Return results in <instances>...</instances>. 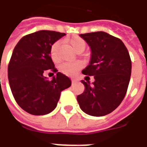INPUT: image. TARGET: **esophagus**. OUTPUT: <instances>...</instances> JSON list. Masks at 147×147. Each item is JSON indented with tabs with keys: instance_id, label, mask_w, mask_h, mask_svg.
Here are the masks:
<instances>
[{
	"instance_id": "esophagus-1",
	"label": "esophagus",
	"mask_w": 147,
	"mask_h": 147,
	"mask_svg": "<svg viewBox=\"0 0 147 147\" xmlns=\"http://www.w3.org/2000/svg\"><path fill=\"white\" fill-rule=\"evenodd\" d=\"M78 82V79H75V78H72V79H71V82H72V83H76V82Z\"/></svg>"
}]
</instances>
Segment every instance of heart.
Here are the masks:
<instances>
[{"mask_svg": "<svg viewBox=\"0 0 147 147\" xmlns=\"http://www.w3.org/2000/svg\"><path fill=\"white\" fill-rule=\"evenodd\" d=\"M68 43L71 47V48L73 49L76 52L78 51H83L86 47V43L82 39H81L79 36H73L70 40H68ZM58 43H55L52 45L51 48V55L52 58L55 60L57 58V51L58 48ZM80 68V65L78 63H70L66 62L64 63L61 66V71L63 73L68 75V76H72L74 74L77 72V71L79 70Z\"/></svg>", "mask_w": 147, "mask_h": 147, "instance_id": "1", "label": "heart"}]
</instances>
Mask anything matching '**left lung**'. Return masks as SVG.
<instances>
[{
  "instance_id": "obj_1",
  "label": "left lung",
  "mask_w": 147,
  "mask_h": 147,
  "mask_svg": "<svg viewBox=\"0 0 147 147\" xmlns=\"http://www.w3.org/2000/svg\"><path fill=\"white\" fill-rule=\"evenodd\" d=\"M91 51L89 65L82 74L94 76V82H81L84 92L77 96L79 107L91 116L108 115L120 105L127 92L131 61L123 42L107 32L79 35ZM88 77V76H86Z\"/></svg>"
}]
</instances>
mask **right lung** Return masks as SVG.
<instances>
[{
	"label": "right lung",
	"instance_id": "obj_1",
	"mask_svg": "<svg viewBox=\"0 0 147 147\" xmlns=\"http://www.w3.org/2000/svg\"><path fill=\"white\" fill-rule=\"evenodd\" d=\"M65 35L40 30L23 36L13 51L7 68L10 87L17 104L31 115H44L53 111L61 92L71 85V79L61 72L51 80L43 76L46 70L57 71L51 57V48Z\"/></svg>",
	"mask_w": 147,
	"mask_h": 147
}]
</instances>
